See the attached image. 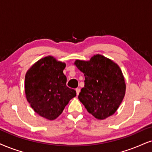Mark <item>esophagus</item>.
<instances>
[{
    "label": "esophagus",
    "instance_id": "1",
    "mask_svg": "<svg viewBox=\"0 0 152 152\" xmlns=\"http://www.w3.org/2000/svg\"><path fill=\"white\" fill-rule=\"evenodd\" d=\"M75 90H76V92H77V95H78V94H79V93H80V88H77V89H75Z\"/></svg>",
    "mask_w": 152,
    "mask_h": 152
}]
</instances>
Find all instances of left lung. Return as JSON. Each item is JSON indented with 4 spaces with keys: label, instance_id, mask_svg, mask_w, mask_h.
I'll return each instance as SVG.
<instances>
[{
    "label": "left lung",
    "instance_id": "obj_1",
    "mask_svg": "<svg viewBox=\"0 0 152 152\" xmlns=\"http://www.w3.org/2000/svg\"><path fill=\"white\" fill-rule=\"evenodd\" d=\"M75 65L85 75V87L78 99L87 111L99 120L115 113L126 89L118 65L99 54L92 56L89 61L76 60Z\"/></svg>",
    "mask_w": 152,
    "mask_h": 152
}]
</instances>
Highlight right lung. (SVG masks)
<instances>
[{"mask_svg":"<svg viewBox=\"0 0 152 152\" xmlns=\"http://www.w3.org/2000/svg\"><path fill=\"white\" fill-rule=\"evenodd\" d=\"M65 67V63L46 56L26 73L24 88L27 102L37 114L50 121L57 118L76 96V91L66 85Z\"/></svg>","mask_w":152,"mask_h":152,"instance_id":"add662e5","label":"right lung"}]
</instances>
